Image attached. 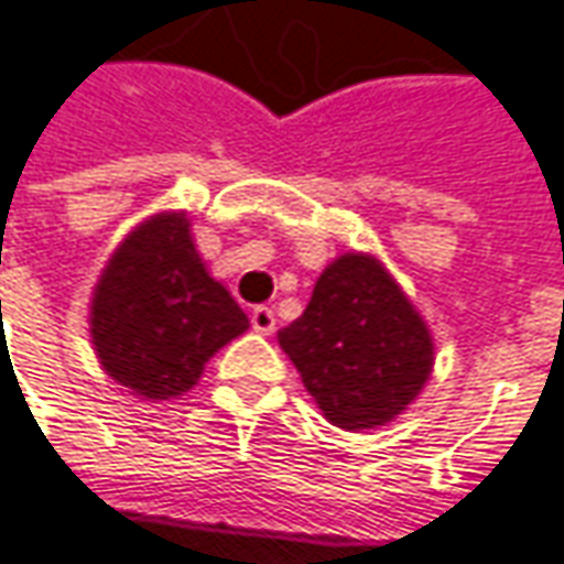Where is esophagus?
<instances>
[{
	"label": "esophagus",
	"instance_id": "1",
	"mask_svg": "<svg viewBox=\"0 0 564 564\" xmlns=\"http://www.w3.org/2000/svg\"><path fill=\"white\" fill-rule=\"evenodd\" d=\"M250 326H253L257 333L269 336V333L275 329V314H272V307H267V304L253 307V311H250Z\"/></svg>",
	"mask_w": 564,
	"mask_h": 564
}]
</instances>
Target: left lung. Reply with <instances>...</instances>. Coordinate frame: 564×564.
Masks as SVG:
<instances>
[{
    "label": "left lung",
    "mask_w": 564,
    "mask_h": 564,
    "mask_svg": "<svg viewBox=\"0 0 564 564\" xmlns=\"http://www.w3.org/2000/svg\"><path fill=\"white\" fill-rule=\"evenodd\" d=\"M314 403L339 429L397 419L432 375L425 321L375 257L346 253L324 269L311 304L279 333Z\"/></svg>",
    "instance_id": "8db88e82"
}]
</instances>
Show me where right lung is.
I'll return each instance as SVG.
<instances>
[{
    "label": "right lung",
    "instance_id": "right-lung-1",
    "mask_svg": "<svg viewBox=\"0 0 564 564\" xmlns=\"http://www.w3.org/2000/svg\"><path fill=\"white\" fill-rule=\"evenodd\" d=\"M247 326L238 301L203 267L184 212L135 228L91 301V339L104 371L145 400L186 393L212 355Z\"/></svg>",
    "mask_w": 564,
    "mask_h": 564
}]
</instances>
